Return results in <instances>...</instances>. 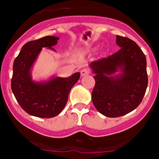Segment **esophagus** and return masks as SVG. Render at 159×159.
<instances>
[{
    "label": "esophagus",
    "instance_id": "obj_1",
    "mask_svg": "<svg viewBox=\"0 0 159 159\" xmlns=\"http://www.w3.org/2000/svg\"><path fill=\"white\" fill-rule=\"evenodd\" d=\"M90 73V69H87V68H84L81 70V76L87 75H89Z\"/></svg>",
    "mask_w": 159,
    "mask_h": 159
}]
</instances>
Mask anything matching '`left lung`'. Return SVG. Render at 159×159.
I'll return each mask as SVG.
<instances>
[{
	"instance_id": "left-lung-1",
	"label": "left lung",
	"mask_w": 159,
	"mask_h": 159,
	"mask_svg": "<svg viewBox=\"0 0 159 159\" xmlns=\"http://www.w3.org/2000/svg\"><path fill=\"white\" fill-rule=\"evenodd\" d=\"M120 50L90 64L96 74L92 101L97 111L107 117L129 114L141 102L147 84V60L135 42L116 36ZM117 70L121 73L112 75Z\"/></svg>"
}]
</instances>
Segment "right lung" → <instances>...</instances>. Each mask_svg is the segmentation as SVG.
<instances>
[{"instance_id": "1", "label": "right lung", "mask_w": 159, "mask_h": 159, "mask_svg": "<svg viewBox=\"0 0 159 159\" xmlns=\"http://www.w3.org/2000/svg\"><path fill=\"white\" fill-rule=\"evenodd\" d=\"M59 38L48 36L25 44L14 61L11 87L20 106L27 114L41 118H52L63 111L72 87L79 80L76 72L69 78L54 77L47 81L32 80L30 70L42 48L54 50Z\"/></svg>"}]
</instances>
